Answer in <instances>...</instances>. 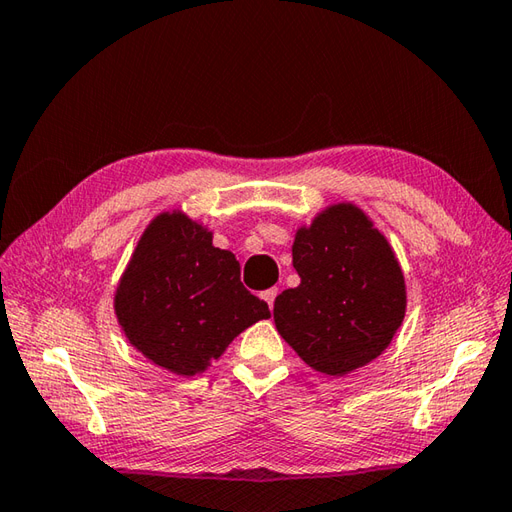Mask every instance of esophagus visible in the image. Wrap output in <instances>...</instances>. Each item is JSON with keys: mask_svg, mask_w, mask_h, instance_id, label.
<instances>
[{"mask_svg": "<svg viewBox=\"0 0 512 512\" xmlns=\"http://www.w3.org/2000/svg\"><path fill=\"white\" fill-rule=\"evenodd\" d=\"M277 295H279V290H277V288H268V290H264V292H262V297L266 299V303H268V308H270V310L275 308V299H277Z\"/></svg>", "mask_w": 512, "mask_h": 512, "instance_id": "34e87169", "label": "esophagus"}]
</instances>
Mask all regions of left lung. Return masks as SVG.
Masks as SVG:
<instances>
[{"instance_id": "8db88e82", "label": "left lung", "mask_w": 512, "mask_h": 512, "mask_svg": "<svg viewBox=\"0 0 512 512\" xmlns=\"http://www.w3.org/2000/svg\"><path fill=\"white\" fill-rule=\"evenodd\" d=\"M301 284L275 299V325L317 372L343 376L389 345L405 317V279L387 239L350 204L332 206L292 246Z\"/></svg>"}]
</instances>
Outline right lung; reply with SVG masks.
I'll list each match as a JSON object with an SVG mask.
<instances>
[{
    "instance_id": "right-lung-1",
    "label": "right lung",
    "mask_w": 512,
    "mask_h": 512,
    "mask_svg": "<svg viewBox=\"0 0 512 512\" xmlns=\"http://www.w3.org/2000/svg\"><path fill=\"white\" fill-rule=\"evenodd\" d=\"M116 317L156 365L193 376L270 310L244 288L235 255L215 248L211 233L182 213H162L116 290Z\"/></svg>"
}]
</instances>
